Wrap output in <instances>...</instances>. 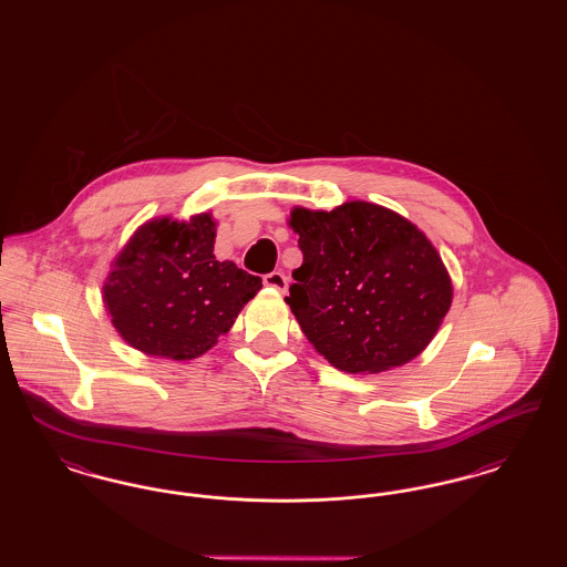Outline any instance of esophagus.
Listing matches in <instances>:
<instances>
[{"mask_svg": "<svg viewBox=\"0 0 567 567\" xmlns=\"http://www.w3.org/2000/svg\"><path fill=\"white\" fill-rule=\"evenodd\" d=\"M264 285L270 287V289L280 291V293H285L287 287H289V278H287L282 271H270V274L264 276Z\"/></svg>", "mask_w": 567, "mask_h": 567, "instance_id": "34e87169", "label": "esophagus"}]
</instances>
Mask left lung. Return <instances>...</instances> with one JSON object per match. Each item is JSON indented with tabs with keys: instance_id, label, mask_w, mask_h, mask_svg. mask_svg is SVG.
<instances>
[{
	"instance_id": "1",
	"label": "left lung",
	"mask_w": 567,
	"mask_h": 567,
	"mask_svg": "<svg viewBox=\"0 0 567 567\" xmlns=\"http://www.w3.org/2000/svg\"><path fill=\"white\" fill-rule=\"evenodd\" d=\"M289 227L303 264L285 301L333 368L378 374L427 349L453 303V282L414 223L354 199L329 213L296 206Z\"/></svg>"
}]
</instances>
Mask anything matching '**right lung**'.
<instances>
[{
	"label": "right lung",
	"mask_w": 567,
	"mask_h": 567,
	"mask_svg": "<svg viewBox=\"0 0 567 567\" xmlns=\"http://www.w3.org/2000/svg\"><path fill=\"white\" fill-rule=\"evenodd\" d=\"M216 220L151 218L114 257L102 287L118 336L148 357L174 361L210 351L261 289V278L216 261Z\"/></svg>",
	"instance_id": "1"
}]
</instances>
